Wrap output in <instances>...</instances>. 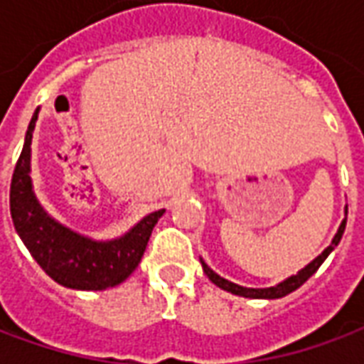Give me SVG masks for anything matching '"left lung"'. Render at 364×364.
<instances>
[{
  "label": "left lung",
  "instance_id": "1",
  "mask_svg": "<svg viewBox=\"0 0 364 364\" xmlns=\"http://www.w3.org/2000/svg\"><path fill=\"white\" fill-rule=\"evenodd\" d=\"M345 224H347V206H345L343 222L339 224V230H337V234L333 236V240H331V244H329L328 247H326V250L316 257V259L310 261L304 269H300L296 274H290L289 279H284V281H281L279 284H274V287H267V289H250V287H242V284H236V282H232L228 281V279L220 277L218 273H214L213 269L208 267L205 261L200 259V263H203V271H205L206 277H208L216 287H220L222 290H228V292H232V294H237V296L269 298V300H273V298H282V296H287V294H290L292 290L300 289V287H302V284H304V282L308 281V279H310L318 269H320L321 263L328 259L329 253L333 252V250L337 247V244L341 242V236H343V232H345Z\"/></svg>",
  "mask_w": 364,
  "mask_h": 364
}]
</instances>
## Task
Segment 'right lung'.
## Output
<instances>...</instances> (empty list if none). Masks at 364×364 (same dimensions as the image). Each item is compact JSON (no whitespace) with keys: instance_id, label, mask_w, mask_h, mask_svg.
I'll return each instance as SVG.
<instances>
[{"instance_id":"1","label":"right lung","mask_w":364,"mask_h":364,"mask_svg":"<svg viewBox=\"0 0 364 364\" xmlns=\"http://www.w3.org/2000/svg\"><path fill=\"white\" fill-rule=\"evenodd\" d=\"M38 109L28 122L13 171L9 206L17 234L50 279L74 290H105L127 281L142 259L151 230L166 208L150 213L122 236L93 240L54 220L38 203L31 179V142Z\"/></svg>"}]
</instances>
